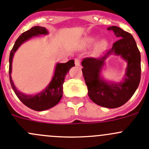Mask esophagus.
<instances>
[{
	"instance_id": "esophagus-1",
	"label": "esophagus",
	"mask_w": 149,
	"mask_h": 149,
	"mask_svg": "<svg viewBox=\"0 0 149 149\" xmlns=\"http://www.w3.org/2000/svg\"><path fill=\"white\" fill-rule=\"evenodd\" d=\"M75 65H76V66H80L81 65V60L80 58H77L75 59Z\"/></svg>"
}]
</instances>
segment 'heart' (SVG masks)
Instances as JSON below:
<instances>
[{
  "label": "heart",
  "mask_w": 149,
  "mask_h": 149,
  "mask_svg": "<svg viewBox=\"0 0 149 149\" xmlns=\"http://www.w3.org/2000/svg\"><path fill=\"white\" fill-rule=\"evenodd\" d=\"M96 41H97V38H96V37H91L87 38L86 40H85V43L87 45H90V44H93V43L95 42ZM107 42L106 40H103L98 43V46L97 47H98L99 49H104V48L107 46Z\"/></svg>",
  "instance_id": "1"
}]
</instances>
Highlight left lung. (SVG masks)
Returning a JSON list of instances; mask_svg holds the SVG:
<instances>
[{
    "label": "left lung",
    "instance_id": "obj_1",
    "mask_svg": "<svg viewBox=\"0 0 149 149\" xmlns=\"http://www.w3.org/2000/svg\"><path fill=\"white\" fill-rule=\"evenodd\" d=\"M118 39L102 57L82 61V71L91 101L106 108H117L125 104L134 94L141 81V53L130 33L118 26L107 28ZM111 55L120 56L127 63L126 73L120 82H109L101 76L106 60Z\"/></svg>",
    "mask_w": 149,
    "mask_h": 149
}]
</instances>
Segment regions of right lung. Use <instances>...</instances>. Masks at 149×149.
I'll use <instances>...</instances> for the list:
<instances>
[{"label":"right lung","mask_w":149,"mask_h":149,"mask_svg":"<svg viewBox=\"0 0 149 149\" xmlns=\"http://www.w3.org/2000/svg\"><path fill=\"white\" fill-rule=\"evenodd\" d=\"M47 34L48 31L46 28L39 26H34L19 36L10 52L9 79L12 88L18 98L24 104L35 111H44L50 109L59 102L63 96V84L65 81V76L70 69L75 66L74 60H70L65 63H58L55 65V72L51 81L43 91L36 94L28 95L21 92L16 88L11 78L12 61L15 52L24 42L32 37H38L40 35H46Z\"/></svg>","instance_id":"obj_1"}]
</instances>
